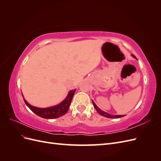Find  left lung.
<instances>
[{
  "mask_svg": "<svg viewBox=\"0 0 161 161\" xmlns=\"http://www.w3.org/2000/svg\"><path fill=\"white\" fill-rule=\"evenodd\" d=\"M132 56H133L134 58H135L136 59H137V58H136V57L134 55H133V54H132ZM92 104H93L94 108H95V109L97 110V111L98 112V113H99L100 115H101L105 116V117H107V118H122V117L125 116V115H111V114H108V113H106V112H105V111H103L101 110V109L98 108V107H97V106L96 105V104L94 103L93 101H92Z\"/></svg>",
  "mask_w": 161,
  "mask_h": 161,
  "instance_id": "8db88e82",
  "label": "left lung"
}]
</instances>
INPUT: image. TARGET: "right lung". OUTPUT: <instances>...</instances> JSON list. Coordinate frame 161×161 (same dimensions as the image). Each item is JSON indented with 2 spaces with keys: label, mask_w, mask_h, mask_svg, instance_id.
I'll return each mask as SVG.
<instances>
[{
  "label": "right lung",
  "mask_w": 161,
  "mask_h": 161,
  "mask_svg": "<svg viewBox=\"0 0 161 161\" xmlns=\"http://www.w3.org/2000/svg\"><path fill=\"white\" fill-rule=\"evenodd\" d=\"M75 89L69 91L66 98L63 101L62 103L58 104L56 106L50 107L47 108H38L33 107L29 104L23 98L25 104L30 108L34 114H36L38 116L45 119H54L59 118L62 115H64L69 109L70 105L72 99V97L75 95Z\"/></svg>",
  "instance_id": "add662e5"
}]
</instances>
